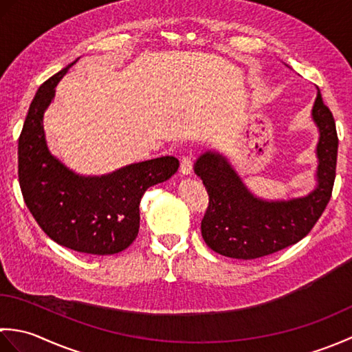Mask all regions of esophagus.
<instances>
[{
  "instance_id": "esophagus-1",
  "label": "esophagus",
  "mask_w": 352,
  "mask_h": 352,
  "mask_svg": "<svg viewBox=\"0 0 352 352\" xmlns=\"http://www.w3.org/2000/svg\"><path fill=\"white\" fill-rule=\"evenodd\" d=\"M180 172L183 175H190L192 174V159L189 155L182 157V164H180Z\"/></svg>"
}]
</instances>
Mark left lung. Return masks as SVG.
Returning <instances> with one entry per match:
<instances>
[{
    "label": "left lung",
    "mask_w": 352,
    "mask_h": 352,
    "mask_svg": "<svg viewBox=\"0 0 352 352\" xmlns=\"http://www.w3.org/2000/svg\"><path fill=\"white\" fill-rule=\"evenodd\" d=\"M319 131L316 188L305 197L261 199L246 188L233 164L213 149L201 154L193 170L208 193L201 234L208 248L231 258H258L300 242L310 233L331 198L339 139L322 96L311 109Z\"/></svg>",
    "instance_id": "1"
}]
</instances>
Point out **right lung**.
<instances>
[{
	"label": "right lung",
	"mask_w": 352,
	"mask_h": 352,
	"mask_svg": "<svg viewBox=\"0 0 352 352\" xmlns=\"http://www.w3.org/2000/svg\"><path fill=\"white\" fill-rule=\"evenodd\" d=\"M77 60L45 81L30 104L18 140L19 186L28 210L52 241L78 252L110 256L136 239L145 190L169 180L180 162L164 155L106 175H80L52 155L43 113L54 100L57 83Z\"/></svg>",
	"instance_id": "add662e5"
}]
</instances>
